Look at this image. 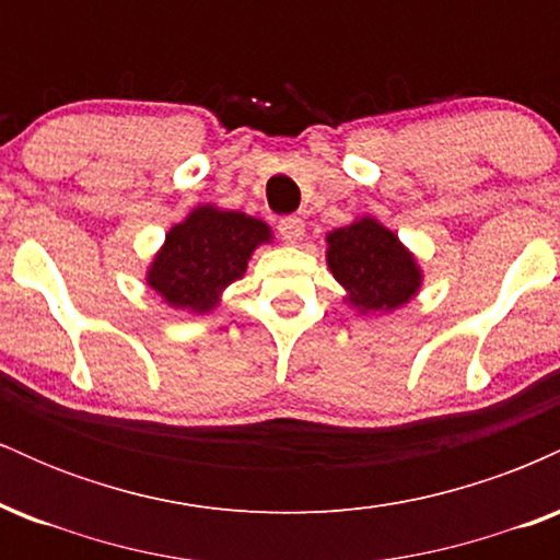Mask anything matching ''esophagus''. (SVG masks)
I'll return each mask as SVG.
<instances>
[{
    "label": "esophagus",
    "mask_w": 560,
    "mask_h": 560,
    "mask_svg": "<svg viewBox=\"0 0 560 560\" xmlns=\"http://www.w3.org/2000/svg\"><path fill=\"white\" fill-rule=\"evenodd\" d=\"M276 229H279L281 240L289 242V244L300 242L302 234H305V223H302L298 215H284V218H279V226H276Z\"/></svg>",
    "instance_id": "esophagus-1"
}]
</instances>
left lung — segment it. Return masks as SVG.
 I'll list each match as a JSON object with an SVG mask.
<instances>
[{
  "label": "left lung",
  "instance_id": "8db88e82",
  "mask_svg": "<svg viewBox=\"0 0 560 560\" xmlns=\"http://www.w3.org/2000/svg\"><path fill=\"white\" fill-rule=\"evenodd\" d=\"M329 268L361 311H392L416 294L421 273L397 236L371 218L331 231Z\"/></svg>",
  "mask_w": 560,
  "mask_h": 560
}]
</instances>
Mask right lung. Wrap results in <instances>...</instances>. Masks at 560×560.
I'll return each mask as SVG.
<instances>
[{
	"label": "right lung",
	"mask_w": 560,
	"mask_h": 560,
	"mask_svg": "<svg viewBox=\"0 0 560 560\" xmlns=\"http://www.w3.org/2000/svg\"><path fill=\"white\" fill-rule=\"evenodd\" d=\"M260 242H268V226L258 218L199 208L171 229L147 279L173 307L210 311L218 292L244 273Z\"/></svg>",
	"instance_id": "obj_1"
}]
</instances>
